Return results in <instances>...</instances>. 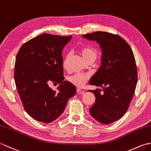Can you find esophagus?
Instances as JSON below:
<instances>
[{
    "instance_id": "obj_1",
    "label": "esophagus",
    "mask_w": 151,
    "mask_h": 151,
    "mask_svg": "<svg viewBox=\"0 0 151 151\" xmlns=\"http://www.w3.org/2000/svg\"><path fill=\"white\" fill-rule=\"evenodd\" d=\"M76 92H77V93H78V94H83L84 93L83 91L80 89H76Z\"/></svg>"
}]
</instances>
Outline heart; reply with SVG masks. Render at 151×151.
Instances as JSON below:
<instances>
[{
  "label": "heart",
  "instance_id": "heart-1",
  "mask_svg": "<svg viewBox=\"0 0 151 151\" xmlns=\"http://www.w3.org/2000/svg\"><path fill=\"white\" fill-rule=\"evenodd\" d=\"M80 53H81L82 57L85 60L86 62H87L89 60H95L97 57V52L96 50L93 49V47H91L89 46H86L82 47L80 50ZM70 55L69 53L66 55L65 58L63 61V68L64 69L68 68V64L69 60ZM89 79V75L88 74H84V73H75V74L71 76H69L68 77V81L76 87H81L84 84H85Z\"/></svg>",
  "mask_w": 151,
  "mask_h": 151
}]
</instances>
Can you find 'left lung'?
Instances as JSON below:
<instances>
[{"label": "left lung", "mask_w": 151, "mask_h": 151, "mask_svg": "<svg viewBox=\"0 0 151 151\" xmlns=\"http://www.w3.org/2000/svg\"><path fill=\"white\" fill-rule=\"evenodd\" d=\"M82 37L96 41L102 51L101 66L91 79L90 85L103 87L89 90L95 96V103L89 109L91 115L103 124L121 118L127 112L134 95L138 73L130 45L118 35L96 31Z\"/></svg>", "instance_id": "left-lung-1"}]
</instances>
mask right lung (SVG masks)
<instances>
[{"instance_id":"add662e5","label":"right lung","mask_w":151,"mask_h":151,"mask_svg":"<svg viewBox=\"0 0 151 151\" xmlns=\"http://www.w3.org/2000/svg\"><path fill=\"white\" fill-rule=\"evenodd\" d=\"M72 36L44 33L24 43L17 52L14 78L24 109L35 120L51 123L64 112L74 85L64 81L62 52ZM60 83L58 92L48 86Z\"/></svg>"}]
</instances>
